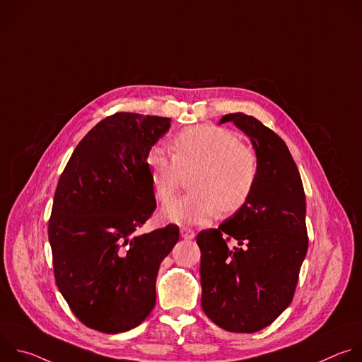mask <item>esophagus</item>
Returning a JSON list of instances; mask_svg holds the SVG:
<instances>
[{"label":"esophagus","mask_w":362,"mask_h":362,"mask_svg":"<svg viewBox=\"0 0 362 362\" xmlns=\"http://www.w3.org/2000/svg\"><path fill=\"white\" fill-rule=\"evenodd\" d=\"M180 235H182L183 239H193V238L196 236L194 230H192V229H189V228H182V229H180Z\"/></svg>","instance_id":"obj_1"}]
</instances>
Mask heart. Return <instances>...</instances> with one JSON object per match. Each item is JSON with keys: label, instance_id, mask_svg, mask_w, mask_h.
<instances>
[{"label": "heart", "instance_id": "obj_1", "mask_svg": "<svg viewBox=\"0 0 362 362\" xmlns=\"http://www.w3.org/2000/svg\"><path fill=\"white\" fill-rule=\"evenodd\" d=\"M173 154L153 147L147 158L150 182L156 196L168 200L177 189L182 173L196 168L186 194L168 202L162 215L177 225L190 226L239 211L255 186L256 156L229 130L215 126L185 129L172 141Z\"/></svg>", "mask_w": 362, "mask_h": 362}]
</instances>
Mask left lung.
I'll return each mask as SVG.
<instances>
[{
    "label": "left lung",
    "instance_id": "8db88e82",
    "mask_svg": "<svg viewBox=\"0 0 362 362\" xmlns=\"http://www.w3.org/2000/svg\"><path fill=\"white\" fill-rule=\"evenodd\" d=\"M252 143L257 173L246 203L216 229L202 230V308L218 327L256 332L292 300L308 250L305 193L285 141L259 120L226 115Z\"/></svg>",
    "mask_w": 362,
    "mask_h": 362
}]
</instances>
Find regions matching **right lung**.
I'll return each mask as SVG.
<instances>
[{"label":"right lung","instance_id":"add662e5","mask_svg":"<svg viewBox=\"0 0 362 362\" xmlns=\"http://www.w3.org/2000/svg\"><path fill=\"white\" fill-rule=\"evenodd\" d=\"M172 119L116 113L77 144L48 223L57 286L73 314L106 334L140 325L156 303L159 267L179 240L168 225L137 233L156 209L146 158Z\"/></svg>","mask_w":362,"mask_h":362}]
</instances>
